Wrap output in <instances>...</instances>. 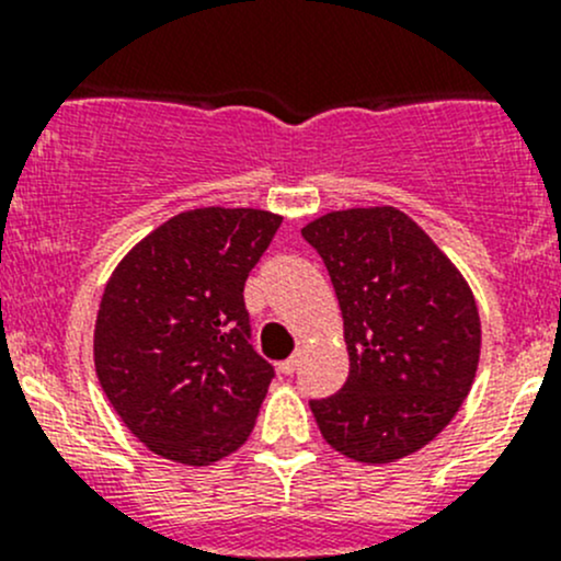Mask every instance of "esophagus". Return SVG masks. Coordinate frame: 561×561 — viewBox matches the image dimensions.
<instances>
[{"label": "esophagus", "instance_id": "34e87169", "mask_svg": "<svg viewBox=\"0 0 561 561\" xmlns=\"http://www.w3.org/2000/svg\"><path fill=\"white\" fill-rule=\"evenodd\" d=\"M298 364H301V353H293L290 358L282 360V364H279V371H282V375H285V377H290L293 371L298 369Z\"/></svg>", "mask_w": 561, "mask_h": 561}]
</instances>
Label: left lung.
<instances>
[{"label":"left lung","instance_id":"1","mask_svg":"<svg viewBox=\"0 0 561 561\" xmlns=\"http://www.w3.org/2000/svg\"><path fill=\"white\" fill-rule=\"evenodd\" d=\"M344 317L350 377L309 407L339 454L388 463L432 443L467 399L480 317L467 282L396 208H350L301 230Z\"/></svg>","mask_w":561,"mask_h":561}]
</instances>
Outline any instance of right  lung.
I'll return each instance as SVG.
<instances>
[{
    "label": "right lung",
    "mask_w": 561,
    "mask_h": 561,
    "mask_svg": "<svg viewBox=\"0 0 561 561\" xmlns=\"http://www.w3.org/2000/svg\"><path fill=\"white\" fill-rule=\"evenodd\" d=\"M279 225L257 208L184 211L107 279L100 386L157 456L203 467L247 443L276 371L252 347L244 285Z\"/></svg>",
    "instance_id": "right-lung-1"
}]
</instances>
